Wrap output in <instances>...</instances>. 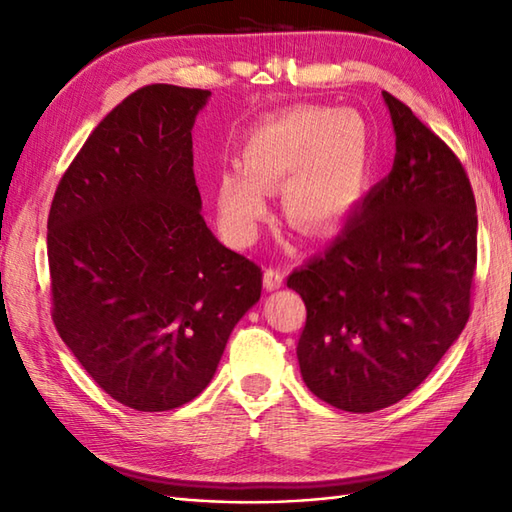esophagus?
Returning a JSON list of instances; mask_svg holds the SVG:
<instances>
[{"label": "esophagus", "mask_w": 512, "mask_h": 512, "mask_svg": "<svg viewBox=\"0 0 512 512\" xmlns=\"http://www.w3.org/2000/svg\"><path fill=\"white\" fill-rule=\"evenodd\" d=\"M282 278H285V271H282L280 267H267L265 269V289L267 291H274V289H280L282 287Z\"/></svg>", "instance_id": "1"}]
</instances>
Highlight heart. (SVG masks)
I'll return each instance as SVG.
<instances>
[{"instance_id": "1", "label": "heart", "mask_w": 512, "mask_h": 512, "mask_svg": "<svg viewBox=\"0 0 512 512\" xmlns=\"http://www.w3.org/2000/svg\"><path fill=\"white\" fill-rule=\"evenodd\" d=\"M243 168L217 181L223 234L252 243L267 214L265 192L285 186L287 219L311 234H331L361 197L368 175V131L352 111L295 107L258 122L241 146Z\"/></svg>"}]
</instances>
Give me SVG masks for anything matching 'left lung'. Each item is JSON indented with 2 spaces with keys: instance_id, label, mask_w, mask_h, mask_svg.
Listing matches in <instances>:
<instances>
[{
  "instance_id": "left-lung-1",
  "label": "left lung",
  "mask_w": 512,
  "mask_h": 512,
  "mask_svg": "<svg viewBox=\"0 0 512 512\" xmlns=\"http://www.w3.org/2000/svg\"><path fill=\"white\" fill-rule=\"evenodd\" d=\"M383 100L396 133L390 175L287 278L306 304L295 348L306 388L355 414L399 403L438 366L469 322L478 263L467 170L410 107Z\"/></svg>"
}]
</instances>
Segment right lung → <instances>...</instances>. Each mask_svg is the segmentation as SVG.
<instances>
[{"label":"right lung","instance_id":"obj_1","mask_svg":"<svg viewBox=\"0 0 512 512\" xmlns=\"http://www.w3.org/2000/svg\"><path fill=\"white\" fill-rule=\"evenodd\" d=\"M208 89L146 85L111 109L48 214L52 320L111 399L166 412L199 396L263 271L201 217L192 127Z\"/></svg>","mask_w":512,"mask_h":512}]
</instances>
